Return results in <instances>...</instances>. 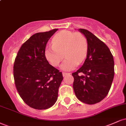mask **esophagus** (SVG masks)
Masks as SVG:
<instances>
[{
	"mask_svg": "<svg viewBox=\"0 0 126 126\" xmlns=\"http://www.w3.org/2000/svg\"><path fill=\"white\" fill-rule=\"evenodd\" d=\"M62 74H63V77H65V76H67V75H70V73H65V72H63V73H62Z\"/></svg>",
	"mask_w": 126,
	"mask_h": 126,
	"instance_id": "34e87169",
	"label": "esophagus"
}]
</instances>
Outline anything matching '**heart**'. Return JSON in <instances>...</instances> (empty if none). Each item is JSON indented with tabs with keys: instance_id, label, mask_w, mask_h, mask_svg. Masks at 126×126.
Returning <instances> with one entry per match:
<instances>
[{
	"instance_id": "heart-1",
	"label": "heart",
	"mask_w": 126,
	"mask_h": 126,
	"mask_svg": "<svg viewBox=\"0 0 126 126\" xmlns=\"http://www.w3.org/2000/svg\"><path fill=\"white\" fill-rule=\"evenodd\" d=\"M52 46L45 50V57L49 63L57 66L66 56L60 69L65 71L73 70L83 61L88 52L87 39L83 34L67 30L57 33L52 40Z\"/></svg>"
}]
</instances>
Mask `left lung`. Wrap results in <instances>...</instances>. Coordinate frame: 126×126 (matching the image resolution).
Wrapping results in <instances>:
<instances>
[{"label": "left lung", "mask_w": 126, "mask_h": 126, "mask_svg": "<svg viewBox=\"0 0 126 126\" xmlns=\"http://www.w3.org/2000/svg\"><path fill=\"white\" fill-rule=\"evenodd\" d=\"M78 31L87 39L88 48L83 64L72 73L73 88L79 100L95 104L107 95L111 88L114 76L113 56L106 44L92 32L85 29Z\"/></svg>", "instance_id": "left-lung-1"}]
</instances>
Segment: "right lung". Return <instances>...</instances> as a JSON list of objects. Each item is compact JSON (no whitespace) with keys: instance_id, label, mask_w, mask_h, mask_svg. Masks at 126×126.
Instances as JSON below:
<instances>
[{"instance_id":"add662e5","label":"right lung","mask_w":126,"mask_h":126,"mask_svg":"<svg viewBox=\"0 0 126 126\" xmlns=\"http://www.w3.org/2000/svg\"><path fill=\"white\" fill-rule=\"evenodd\" d=\"M58 30L38 32L20 48L14 66L16 88L30 107L46 110L56 103L63 80L62 72L49 64L45 57L46 44Z\"/></svg>"}]
</instances>
